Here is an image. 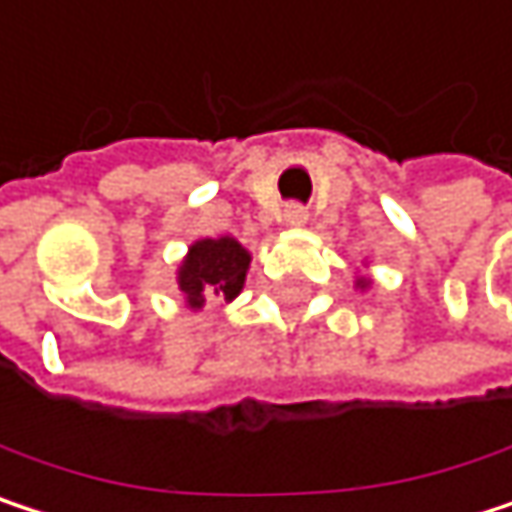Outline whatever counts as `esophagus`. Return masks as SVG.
I'll use <instances>...</instances> for the list:
<instances>
[{
  "instance_id": "obj_1",
  "label": "esophagus",
  "mask_w": 512,
  "mask_h": 512,
  "mask_svg": "<svg viewBox=\"0 0 512 512\" xmlns=\"http://www.w3.org/2000/svg\"><path fill=\"white\" fill-rule=\"evenodd\" d=\"M284 222H287V225H293V228H302V225L308 222V213H305L302 207H296V204H293V207H287V210H284Z\"/></svg>"
}]
</instances>
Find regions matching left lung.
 <instances>
[{"label":"left lung","mask_w":512,"mask_h":512,"mask_svg":"<svg viewBox=\"0 0 512 512\" xmlns=\"http://www.w3.org/2000/svg\"><path fill=\"white\" fill-rule=\"evenodd\" d=\"M358 287H367V278H358Z\"/></svg>","instance_id":"8db88e82"}]
</instances>
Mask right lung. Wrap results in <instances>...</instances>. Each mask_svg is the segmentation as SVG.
Masks as SVG:
<instances>
[{
  "mask_svg": "<svg viewBox=\"0 0 512 512\" xmlns=\"http://www.w3.org/2000/svg\"><path fill=\"white\" fill-rule=\"evenodd\" d=\"M249 263L252 255L234 237L198 240L189 246V255L183 257L177 269V287L186 296L189 308H201L204 296L210 293L231 302L246 284Z\"/></svg>",
  "mask_w": 512,
  "mask_h": 512,
  "instance_id": "right-lung-1",
  "label": "right lung"
}]
</instances>
